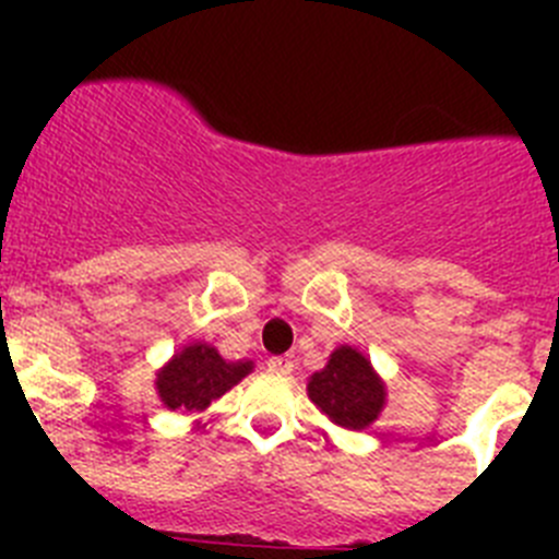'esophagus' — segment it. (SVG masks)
Listing matches in <instances>:
<instances>
[{"label":"esophagus","instance_id":"1","mask_svg":"<svg viewBox=\"0 0 559 559\" xmlns=\"http://www.w3.org/2000/svg\"><path fill=\"white\" fill-rule=\"evenodd\" d=\"M265 367L274 374H290L294 372V358H290V355H274V358H269Z\"/></svg>","mask_w":559,"mask_h":559}]
</instances>
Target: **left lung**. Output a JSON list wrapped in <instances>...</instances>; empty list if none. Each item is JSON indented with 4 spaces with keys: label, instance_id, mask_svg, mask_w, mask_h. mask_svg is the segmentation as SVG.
<instances>
[{
    "label": "left lung",
    "instance_id": "8db88e82",
    "mask_svg": "<svg viewBox=\"0 0 559 559\" xmlns=\"http://www.w3.org/2000/svg\"><path fill=\"white\" fill-rule=\"evenodd\" d=\"M308 397L335 426L364 431L386 406V386L367 355L353 347H338L322 372L310 374Z\"/></svg>",
    "mask_w": 559,
    "mask_h": 559
}]
</instances>
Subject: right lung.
<instances>
[{
    "label": "right lung",
    "mask_w": 559,
    "mask_h": 559,
    "mask_svg": "<svg viewBox=\"0 0 559 559\" xmlns=\"http://www.w3.org/2000/svg\"><path fill=\"white\" fill-rule=\"evenodd\" d=\"M251 369V360H224L215 347L192 341L156 372V392L170 412H204Z\"/></svg>",
    "instance_id": "obj_1"
}]
</instances>
